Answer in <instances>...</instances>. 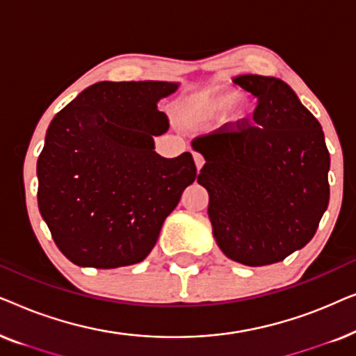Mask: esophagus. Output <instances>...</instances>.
<instances>
[{
    "instance_id": "obj_1",
    "label": "esophagus",
    "mask_w": 356,
    "mask_h": 356,
    "mask_svg": "<svg viewBox=\"0 0 356 356\" xmlns=\"http://www.w3.org/2000/svg\"><path fill=\"white\" fill-rule=\"evenodd\" d=\"M193 159H194V163H196V168H197V172H199V170H201L202 165H204V157H202L201 154L194 152L193 154Z\"/></svg>"
}]
</instances>
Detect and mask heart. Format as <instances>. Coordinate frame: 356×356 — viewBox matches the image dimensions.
<instances>
[{"mask_svg":"<svg viewBox=\"0 0 356 356\" xmlns=\"http://www.w3.org/2000/svg\"><path fill=\"white\" fill-rule=\"evenodd\" d=\"M240 99V92L230 87H211V89L201 92V94L194 95L188 102L186 106L183 108V118L188 123H199V121L216 120L217 116L225 113L227 108L233 104L234 106L228 111L225 116V123L232 129H238L245 126L250 121L252 115V108L248 102L236 99Z\"/></svg>","mask_w":356,"mask_h":356,"instance_id":"obj_1","label":"heart"}]
</instances>
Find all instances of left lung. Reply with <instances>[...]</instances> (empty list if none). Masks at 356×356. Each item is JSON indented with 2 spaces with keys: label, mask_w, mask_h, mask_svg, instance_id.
Segmentation results:
<instances>
[{
  "label": "left lung",
  "mask_w": 356,
  "mask_h": 356,
  "mask_svg": "<svg viewBox=\"0 0 356 356\" xmlns=\"http://www.w3.org/2000/svg\"><path fill=\"white\" fill-rule=\"evenodd\" d=\"M257 97L254 123L193 140L206 163L209 218L223 254L257 267L308 245L329 204L330 157L319 121L277 77L233 79Z\"/></svg>",
  "instance_id": "1"
}]
</instances>
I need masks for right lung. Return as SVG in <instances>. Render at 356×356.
<instances>
[{
    "instance_id": "obj_1",
    "label": "right lung",
    "mask_w": 356,
    "mask_h": 356,
    "mask_svg": "<svg viewBox=\"0 0 356 356\" xmlns=\"http://www.w3.org/2000/svg\"><path fill=\"white\" fill-rule=\"evenodd\" d=\"M177 82H97L56 113L37 162L38 209L56 246L82 267L144 261L196 179L193 155L165 159L160 99Z\"/></svg>"
}]
</instances>
